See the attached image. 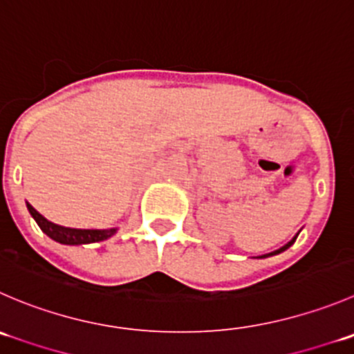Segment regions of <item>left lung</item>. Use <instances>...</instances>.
I'll use <instances>...</instances> for the list:
<instances>
[{
    "label": "left lung",
    "instance_id": "left-lung-1",
    "mask_svg": "<svg viewBox=\"0 0 354 354\" xmlns=\"http://www.w3.org/2000/svg\"><path fill=\"white\" fill-rule=\"evenodd\" d=\"M296 239H297V236H296ZM296 239H292V240H290V242H289V243H287V245H283V247H282V249L275 250V252H272V254H266V256H273V254H279V252H282V250L289 249V247H290V245H292V243H294V242H296ZM266 256H261V257H266Z\"/></svg>",
    "mask_w": 354,
    "mask_h": 354
}]
</instances>
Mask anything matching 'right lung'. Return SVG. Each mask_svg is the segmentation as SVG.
Returning <instances> with one entry per match:
<instances>
[{
	"mask_svg": "<svg viewBox=\"0 0 354 354\" xmlns=\"http://www.w3.org/2000/svg\"><path fill=\"white\" fill-rule=\"evenodd\" d=\"M27 209L36 219L39 228L46 233L50 239L57 240L60 243H67V245H81V243H91V242H100V240H107L115 233V228L111 230H77V228H65V226L55 225V223L48 221L46 218L39 214L36 209L30 204H27Z\"/></svg>",
	"mask_w": 354,
	"mask_h": 354,
	"instance_id": "obj_1",
	"label": "right lung"
}]
</instances>
